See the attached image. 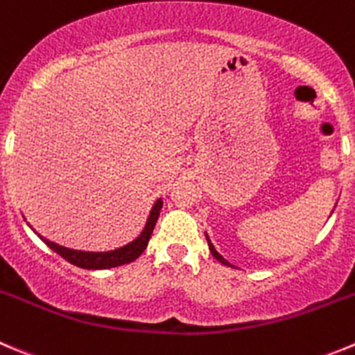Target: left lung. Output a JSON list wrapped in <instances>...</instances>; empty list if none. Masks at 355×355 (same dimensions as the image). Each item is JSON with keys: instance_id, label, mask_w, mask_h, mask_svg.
<instances>
[{"instance_id": "obj_1", "label": "left lung", "mask_w": 355, "mask_h": 355, "mask_svg": "<svg viewBox=\"0 0 355 355\" xmlns=\"http://www.w3.org/2000/svg\"><path fill=\"white\" fill-rule=\"evenodd\" d=\"M205 236H207V241H208V248H210V252H211V256H214V257H215V259H217V261H218V263H223V264H226V266H233V264H231V263H230V261H226V259H224V257H223V256H220V254H218V252H217V250H215L214 243H211V241H210V238H208V234H207V233H205Z\"/></svg>"}]
</instances>
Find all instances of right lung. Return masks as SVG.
I'll return each mask as SVG.
<instances>
[{"label":"right lung","instance_id":"add662e5","mask_svg":"<svg viewBox=\"0 0 355 355\" xmlns=\"http://www.w3.org/2000/svg\"><path fill=\"white\" fill-rule=\"evenodd\" d=\"M162 208V200H157L152 207L150 214H148L147 224H145L144 231L140 233V236L137 240H132L131 243L124 245L121 248H115V250H108V252H87V250H73V248L62 247V245L54 243V241L43 238L42 234H38L40 240L43 243L51 247L55 254L66 259L68 263L75 264L78 268H84V270H108V268L122 266V264L132 263L135 259L141 256L145 248H147L148 240L152 236V231H154L155 223H157V217L161 214ZM36 233V231H35Z\"/></svg>","mask_w":355,"mask_h":355}]
</instances>
